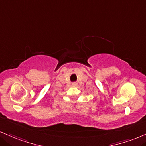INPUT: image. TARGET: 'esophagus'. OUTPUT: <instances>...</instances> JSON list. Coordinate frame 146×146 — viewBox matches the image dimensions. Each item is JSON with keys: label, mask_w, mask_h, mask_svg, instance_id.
<instances>
[{"label": "esophagus", "mask_w": 146, "mask_h": 146, "mask_svg": "<svg viewBox=\"0 0 146 146\" xmlns=\"http://www.w3.org/2000/svg\"><path fill=\"white\" fill-rule=\"evenodd\" d=\"M77 85H78V84H77L76 82H74V83H73V86H76Z\"/></svg>", "instance_id": "esophagus-1"}]
</instances>
